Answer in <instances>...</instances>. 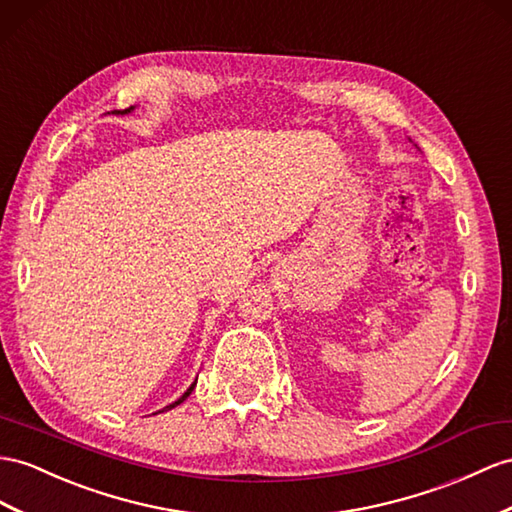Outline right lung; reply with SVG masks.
Returning <instances> with one entry per match:
<instances>
[{"instance_id": "obj_1", "label": "right lung", "mask_w": 512, "mask_h": 512, "mask_svg": "<svg viewBox=\"0 0 512 512\" xmlns=\"http://www.w3.org/2000/svg\"><path fill=\"white\" fill-rule=\"evenodd\" d=\"M134 110H136V106H129L127 110H112V114H116V116H119V114H121V116H123V114H131V112H134ZM108 114H110V112H108ZM194 387H196V381H194V383H192V385H190V387H188L186 391H183V396H181V398H177V400H175L173 404H168V406H164V409H162L160 413H164V411H170V409H175V406H177V404H181L183 400H186V398L190 396V393H192V389H194Z\"/></svg>"}]
</instances>
